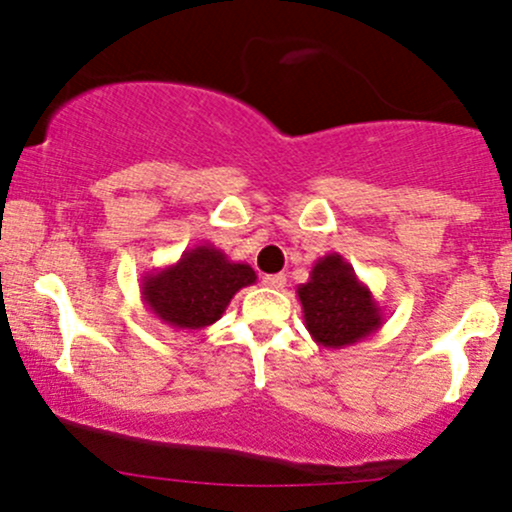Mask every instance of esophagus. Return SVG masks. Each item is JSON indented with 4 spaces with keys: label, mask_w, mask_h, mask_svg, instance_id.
<instances>
[{
    "label": "esophagus",
    "mask_w": 512,
    "mask_h": 512,
    "mask_svg": "<svg viewBox=\"0 0 512 512\" xmlns=\"http://www.w3.org/2000/svg\"><path fill=\"white\" fill-rule=\"evenodd\" d=\"M262 284L267 286V289H284L286 276L284 274H267V276H262Z\"/></svg>",
    "instance_id": "34e87169"
}]
</instances>
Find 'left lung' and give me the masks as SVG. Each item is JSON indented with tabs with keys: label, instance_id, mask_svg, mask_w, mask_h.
<instances>
[{
	"label": "left lung",
	"instance_id": "obj_1",
	"mask_svg": "<svg viewBox=\"0 0 512 512\" xmlns=\"http://www.w3.org/2000/svg\"><path fill=\"white\" fill-rule=\"evenodd\" d=\"M305 330L322 349H346L383 327L385 308L339 252L320 257L298 286Z\"/></svg>",
	"mask_w": 512,
	"mask_h": 512
}]
</instances>
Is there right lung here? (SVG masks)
<instances>
[{
	"label": "right lung",
	"instance_id": "1",
	"mask_svg": "<svg viewBox=\"0 0 512 512\" xmlns=\"http://www.w3.org/2000/svg\"><path fill=\"white\" fill-rule=\"evenodd\" d=\"M257 281L255 269L211 243L185 250L178 262L142 276V301L163 325L173 330H204L226 313L240 289Z\"/></svg>",
	"mask_w": 512,
	"mask_h": 512
}]
</instances>
